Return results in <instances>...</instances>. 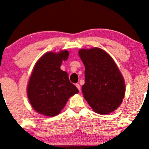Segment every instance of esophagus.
<instances>
[{
    "instance_id": "obj_1",
    "label": "esophagus",
    "mask_w": 149,
    "mask_h": 149,
    "mask_svg": "<svg viewBox=\"0 0 149 149\" xmlns=\"http://www.w3.org/2000/svg\"><path fill=\"white\" fill-rule=\"evenodd\" d=\"M76 86L77 88H78V89L79 91H80V85L79 84H76Z\"/></svg>"
}]
</instances>
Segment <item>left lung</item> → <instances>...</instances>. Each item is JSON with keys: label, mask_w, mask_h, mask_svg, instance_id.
<instances>
[{"label": "left lung", "mask_w": 149, "mask_h": 149, "mask_svg": "<svg viewBox=\"0 0 149 149\" xmlns=\"http://www.w3.org/2000/svg\"><path fill=\"white\" fill-rule=\"evenodd\" d=\"M85 69L84 97L95 113L108 114L118 108L125 97V84L112 58L100 48L80 49Z\"/></svg>", "instance_id": "obj_1"}]
</instances>
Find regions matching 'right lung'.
I'll list each match as a JSON object with an SVG mask.
<instances>
[{
	"instance_id": "1",
	"label": "right lung",
	"mask_w": 149,
	"mask_h": 149,
	"mask_svg": "<svg viewBox=\"0 0 149 149\" xmlns=\"http://www.w3.org/2000/svg\"><path fill=\"white\" fill-rule=\"evenodd\" d=\"M68 56L67 50L58 54L49 52L36 63L28 83L27 95L31 105L39 113L57 116L69 97L78 93L67 73L60 68Z\"/></svg>"
}]
</instances>
